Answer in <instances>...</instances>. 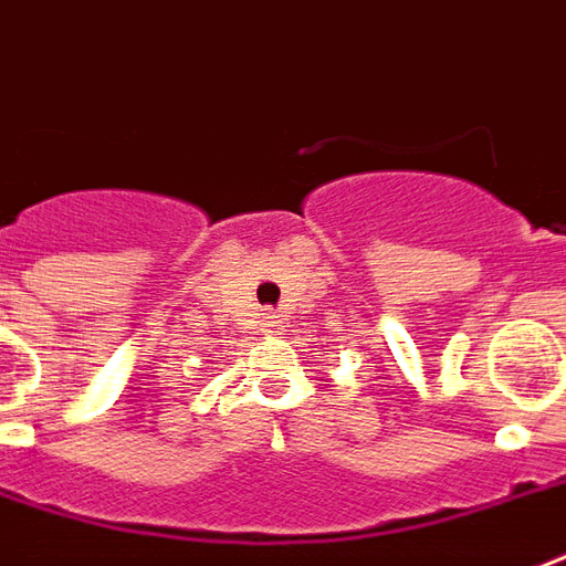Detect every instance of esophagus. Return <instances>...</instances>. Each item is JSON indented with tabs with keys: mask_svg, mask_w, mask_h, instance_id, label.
<instances>
[{
	"mask_svg": "<svg viewBox=\"0 0 566 566\" xmlns=\"http://www.w3.org/2000/svg\"><path fill=\"white\" fill-rule=\"evenodd\" d=\"M277 325V316H274V313H265V332H274Z\"/></svg>",
	"mask_w": 566,
	"mask_h": 566,
	"instance_id": "obj_1",
	"label": "esophagus"
}]
</instances>
